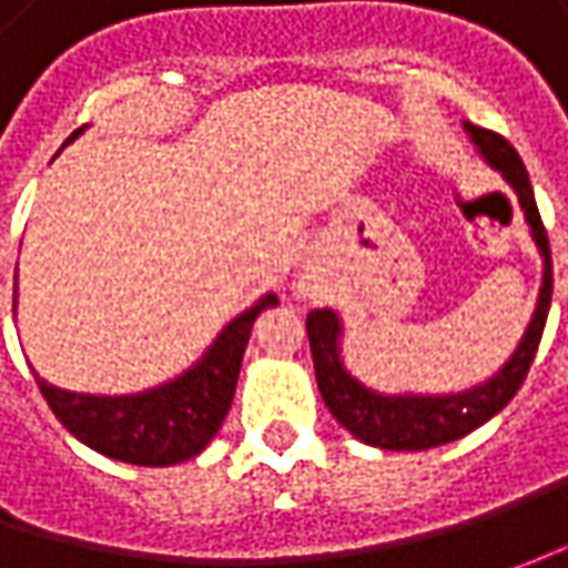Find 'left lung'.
<instances>
[{"mask_svg": "<svg viewBox=\"0 0 568 568\" xmlns=\"http://www.w3.org/2000/svg\"><path fill=\"white\" fill-rule=\"evenodd\" d=\"M465 129H468L470 142L477 144V151L487 158V164L496 166L503 173V180L515 189L518 205L525 211V221H528L537 250H540L544 284L537 294V310L509 363L493 379L474 385L468 392H458V395H379V392L366 388L341 363V318L332 310H313L306 316V335H310V351H313V363H316L322 402L335 414V420L366 446L388 448V452H424V448L455 443V439L468 436L470 429L487 424L521 388V382L535 363L544 325H547L550 296H554V262H550V240H547V230H544L540 211H537L528 170L521 164L518 151L503 135L480 129V125H470V122H465Z\"/></svg>", "mask_w": 568, "mask_h": 568, "instance_id": "1", "label": "left lung"}]
</instances>
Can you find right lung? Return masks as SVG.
I'll list each match as a JSON object with an SVG mask.
<instances>
[{"mask_svg":"<svg viewBox=\"0 0 568 568\" xmlns=\"http://www.w3.org/2000/svg\"><path fill=\"white\" fill-rule=\"evenodd\" d=\"M75 135H81V129L72 132V139ZM274 303V294L262 296L252 310L230 322L192 369L151 392L113 398L78 395L55 388L40 376L37 385L62 426L100 455L144 468L180 465L195 458L217 436L236 392L252 322Z\"/></svg>","mask_w":568,"mask_h":568,"instance_id":"obj_1","label":"right lung"}]
</instances>
